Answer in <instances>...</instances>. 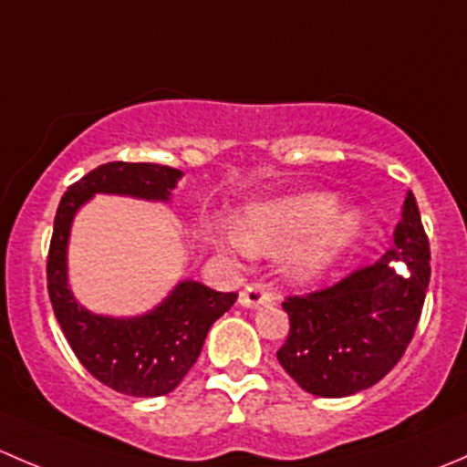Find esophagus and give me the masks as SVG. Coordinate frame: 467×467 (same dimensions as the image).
Wrapping results in <instances>:
<instances>
[{
  "mask_svg": "<svg viewBox=\"0 0 467 467\" xmlns=\"http://www.w3.org/2000/svg\"><path fill=\"white\" fill-rule=\"evenodd\" d=\"M268 303H273V294L271 291L264 289L262 285H248V286H244L242 294H239V305H242V307L253 309V307H260V305H268Z\"/></svg>",
  "mask_w": 467,
  "mask_h": 467,
  "instance_id": "34e87169",
  "label": "esophagus"
}]
</instances>
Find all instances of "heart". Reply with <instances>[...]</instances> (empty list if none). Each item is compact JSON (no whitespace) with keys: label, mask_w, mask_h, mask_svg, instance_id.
I'll return each mask as SVG.
<instances>
[{"label":"heart","mask_w":467,"mask_h":467,"mask_svg":"<svg viewBox=\"0 0 467 467\" xmlns=\"http://www.w3.org/2000/svg\"><path fill=\"white\" fill-rule=\"evenodd\" d=\"M364 230L359 210L341 212V199L329 192L286 196L248 207L239 219L234 248L242 253H286L296 280L327 275Z\"/></svg>","instance_id":"1"}]
</instances>
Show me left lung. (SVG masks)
Here are the masks:
<instances>
[{
  "label": "left lung",
  "instance_id": "8db88e82",
  "mask_svg": "<svg viewBox=\"0 0 467 467\" xmlns=\"http://www.w3.org/2000/svg\"><path fill=\"white\" fill-rule=\"evenodd\" d=\"M430 273V239L409 192L393 248L381 260L282 303L291 327L277 350L280 366L300 389L321 398H346L378 384L411 343Z\"/></svg>",
  "mask_w": 467,
  "mask_h": 467
}]
</instances>
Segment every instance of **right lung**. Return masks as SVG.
Returning a JSON list of instances; mask_svg holds the SVG:
<instances>
[{
    "mask_svg": "<svg viewBox=\"0 0 467 467\" xmlns=\"http://www.w3.org/2000/svg\"><path fill=\"white\" fill-rule=\"evenodd\" d=\"M181 169L153 162H108L67 187L54 219L47 289L56 321L89 375L133 398H158L181 384L199 359L207 332L237 300L194 280H181L171 294L142 317L112 318L88 312L67 285V242L74 214L94 194L133 196L167 203Z\"/></svg>",
    "mask_w": 467,
    "mask_h": 467,
    "instance_id": "add662e5",
    "label": "right lung"
}]
</instances>
